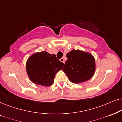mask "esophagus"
Returning a JSON list of instances; mask_svg holds the SVG:
<instances>
[{
	"mask_svg": "<svg viewBox=\"0 0 122 122\" xmlns=\"http://www.w3.org/2000/svg\"><path fill=\"white\" fill-rule=\"evenodd\" d=\"M60 61H61V62H63V63H64V64H65V60H64V58H63V57H62V58H61V59H60Z\"/></svg>",
	"mask_w": 122,
	"mask_h": 122,
	"instance_id": "esophagus-1",
	"label": "esophagus"
}]
</instances>
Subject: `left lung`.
Returning a JSON list of instances; mask_svg holds the SVG:
<instances>
[{
    "label": "left lung",
    "instance_id": "8db88e82",
    "mask_svg": "<svg viewBox=\"0 0 122 122\" xmlns=\"http://www.w3.org/2000/svg\"><path fill=\"white\" fill-rule=\"evenodd\" d=\"M67 61L62 70L71 82L79 84L90 80L95 74L94 57L88 52L72 50L66 54Z\"/></svg>",
    "mask_w": 122,
    "mask_h": 122
}]
</instances>
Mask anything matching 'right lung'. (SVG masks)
I'll list each match as a JSON object with an SVG mask.
<instances>
[{
    "instance_id": "right-lung-1",
    "label": "right lung",
    "mask_w": 122,
    "mask_h": 122,
    "mask_svg": "<svg viewBox=\"0 0 122 122\" xmlns=\"http://www.w3.org/2000/svg\"><path fill=\"white\" fill-rule=\"evenodd\" d=\"M64 65L55 55L41 51L29 57L26 62V71L34 84L50 86L53 83L55 75L62 69Z\"/></svg>"
}]
</instances>
